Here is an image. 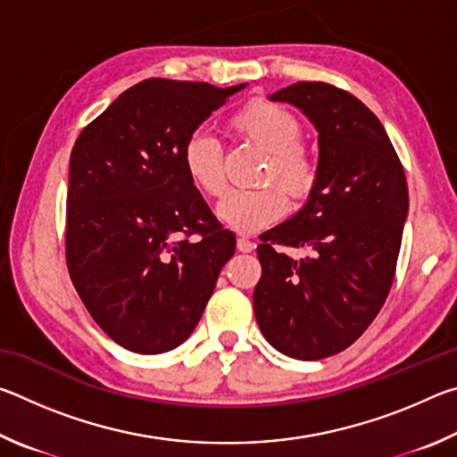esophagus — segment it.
<instances>
[{
    "mask_svg": "<svg viewBox=\"0 0 457 457\" xmlns=\"http://www.w3.org/2000/svg\"><path fill=\"white\" fill-rule=\"evenodd\" d=\"M253 247H256V244L252 242V239H247L244 236H237V250L244 252V253H250L253 252Z\"/></svg>",
    "mask_w": 457,
    "mask_h": 457,
    "instance_id": "1",
    "label": "esophagus"
}]
</instances>
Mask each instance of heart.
Returning <instances> with one entry per match:
<instances>
[{"mask_svg":"<svg viewBox=\"0 0 457 457\" xmlns=\"http://www.w3.org/2000/svg\"><path fill=\"white\" fill-rule=\"evenodd\" d=\"M234 133L270 153L264 179L283 185L258 189H231L220 201L218 215L226 226L244 234L272 226L288 210V199H304L316 183V163L311 151L300 143L303 125L280 104L266 98L247 103L231 119ZM183 169L189 181L210 197L226 189V169L220 141L207 133H193L183 145Z\"/></svg>","mask_w":457,"mask_h":457,"instance_id":"obj_1","label":"heart"}]
</instances>
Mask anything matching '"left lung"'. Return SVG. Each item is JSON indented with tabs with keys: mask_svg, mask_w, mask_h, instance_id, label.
Instances as JSON below:
<instances>
[{
	"mask_svg": "<svg viewBox=\"0 0 457 457\" xmlns=\"http://www.w3.org/2000/svg\"><path fill=\"white\" fill-rule=\"evenodd\" d=\"M270 98L314 122L319 169L303 210L260 237L253 312L276 351L319 361L351 346L385 304L409 210L405 171L381 120L351 92L296 82Z\"/></svg>",
	"mask_w": 457,
	"mask_h": 457,
	"instance_id": "obj_1",
	"label": "left lung"
}]
</instances>
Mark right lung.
<instances>
[{"instance_id": "1", "label": "right lung", "mask_w": 457, "mask_h": 457, "mask_svg": "<svg viewBox=\"0 0 457 457\" xmlns=\"http://www.w3.org/2000/svg\"><path fill=\"white\" fill-rule=\"evenodd\" d=\"M245 84L149 79L82 129L71 157L66 266L92 319L138 354L197 327L236 236L183 169L187 138Z\"/></svg>"}]
</instances>
